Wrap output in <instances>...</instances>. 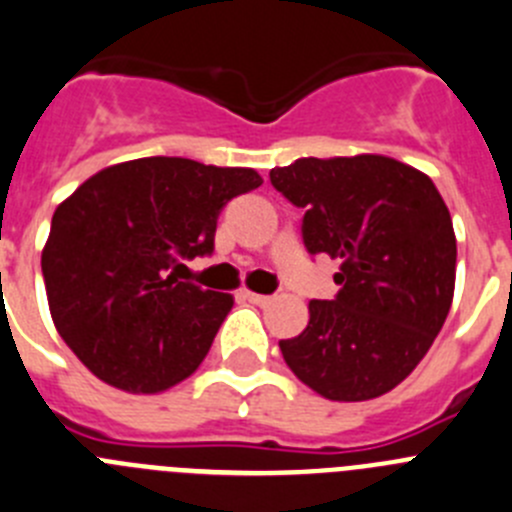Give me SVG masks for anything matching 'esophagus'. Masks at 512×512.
<instances>
[{
    "label": "esophagus",
    "mask_w": 512,
    "mask_h": 512,
    "mask_svg": "<svg viewBox=\"0 0 512 512\" xmlns=\"http://www.w3.org/2000/svg\"><path fill=\"white\" fill-rule=\"evenodd\" d=\"M245 298H247V300H250V303L260 305V308H265V305H270V303H272V300H275V298H272V295H260V293H250V290H247V293H245Z\"/></svg>",
    "instance_id": "34e87169"
}]
</instances>
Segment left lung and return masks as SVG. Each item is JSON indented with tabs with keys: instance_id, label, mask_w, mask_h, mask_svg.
<instances>
[{
	"instance_id": "obj_1",
	"label": "left lung",
	"mask_w": 512,
	"mask_h": 512,
	"mask_svg": "<svg viewBox=\"0 0 512 512\" xmlns=\"http://www.w3.org/2000/svg\"><path fill=\"white\" fill-rule=\"evenodd\" d=\"M303 209L310 255L341 260L333 300H310L285 364L331 401H366L407 379L429 351L455 293L450 209L427 174L389 156L298 159L270 171Z\"/></svg>"
}]
</instances>
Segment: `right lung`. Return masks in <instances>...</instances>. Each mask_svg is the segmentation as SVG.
Segmentation results:
<instances>
[{"mask_svg":"<svg viewBox=\"0 0 512 512\" xmlns=\"http://www.w3.org/2000/svg\"><path fill=\"white\" fill-rule=\"evenodd\" d=\"M260 184L255 169L148 156L98 171L55 209L47 303L100 381L156 394L197 371L232 295L181 280V260L212 255L222 209Z\"/></svg>","mask_w":512,"mask_h":512,"instance_id":"1","label":"right lung"}]
</instances>
